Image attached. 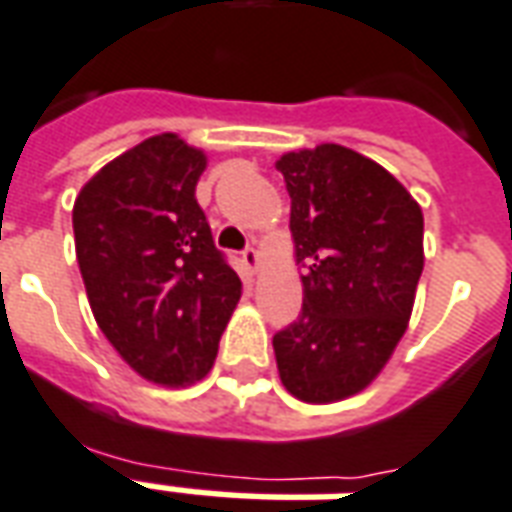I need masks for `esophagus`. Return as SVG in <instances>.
<instances>
[{
    "mask_svg": "<svg viewBox=\"0 0 512 512\" xmlns=\"http://www.w3.org/2000/svg\"><path fill=\"white\" fill-rule=\"evenodd\" d=\"M241 260H244V268H247L249 273L260 271V252H257L255 247H249L247 252L241 255Z\"/></svg>",
    "mask_w": 512,
    "mask_h": 512,
    "instance_id": "1",
    "label": "esophagus"
}]
</instances>
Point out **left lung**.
<instances>
[{"instance_id":"8db88e82","label":"left lung","mask_w":512,"mask_h":512,"mask_svg":"<svg viewBox=\"0 0 512 512\" xmlns=\"http://www.w3.org/2000/svg\"><path fill=\"white\" fill-rule=\"evenodd\" d=\"M303 311L273 335L284 389L338 403L378 378L408 330L424 268L419 201L384 166L343 144L284 152Z\"/></svg>"}]
</instances>
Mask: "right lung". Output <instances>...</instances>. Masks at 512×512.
Segmentation results:
<instances>
[{
    "instance_id": "add662e5",
    "label": "right lung",
    "mask_w": 512,
    "mask_h": 512,
    "mask_svg": "<svg viewBox=\"0 0 512 512\" xmlns=\"http://www.w3.org/2000/svg\"><path fill=\"white\" fill-rule=\"evenodd\" d=\"M206 163L201 147L155 134L101 166L72 209L96 325L128 368L171 389L212 370L241 298L195 201Z\"/></svg>"
}]
</instances>
